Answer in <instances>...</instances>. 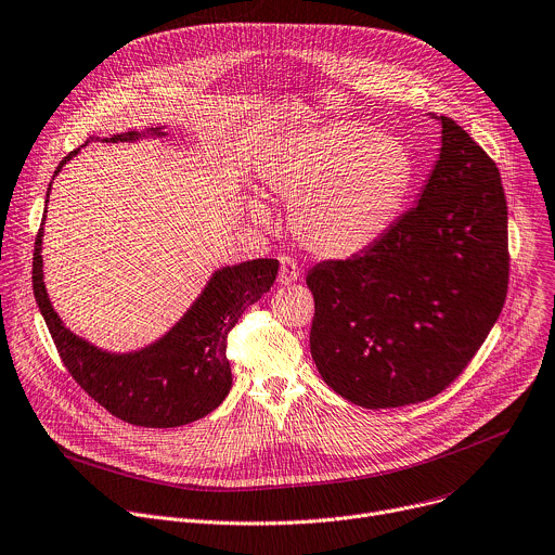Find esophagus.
Segmentation results:
<instances>
[{
    "instance_id": "esophagus-1",
    "label": "esophagus",
    "mask_w": 555,
    "mask_h": 555,
    "mask_svg": "<svg viewBox=\"0 0 555 555\" xmlns=\"http://www.w3.org/2000/svg\"><path fill=\"white\" fill-rule=\"evenodd\" d=\"M300 279V268L292 257H281V270H279V285H289Z\"/></svg>"
}]
</instances>
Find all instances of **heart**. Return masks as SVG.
Returning a JSON list of instances; mask_svg holds the SVG:
<instances>
[{"label": "heart", "mask_w": 555, "mask_h": 555, "mask_svg": "<svg viewBox=\"0 0 555 555\" xmlns=\"http://www.w3.org/2000/svg\"><path fill=\"white\" fill-rule=\"evenodd\" d=\"M414 164L389 132L330 121L279 141L259 166L266 196L289 206L296 241L317 257L345 259L372 247L410 194ZM268 221L270 212L249 204Z\"/></svg>", "instance_id": "1"}]
</instances>
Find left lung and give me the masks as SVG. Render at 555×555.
<instances>
[{"label": "left lung", "instance_id": "8db88e82", "mask_svg": "<svg viewBox=\"0 0 555 555\" xmlns=\"http://www.w3.org/2000/svg\"><path fill=\"white\" fill-rule=\"evenodd\" d=\"M440 157L418 206L361 255L308 272L312 359L367 410L423 402L456 380L509 285L507 198L485 150L440 117Z\"/></svg>", "mask_w": 555, "mask_h": 555}]
</instances>
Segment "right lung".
<instances>
[{"label":"right lung","instance_id":"right-lung-1","mask_svg":"<svg viewBox=\"0 0 555 555\" xmlns=\"http://www.w3.org/2000/svg\"><path fill=\"white\" fill-rule=\"evenodd\" d=\"M147 132L113 134L106 141H137ZM79 150H73L55 175ZM50 192V188H48ZM48 204V198H46ZM39 228L33 251V292L50 336L75 383L115 418L153 429L181 427L221 405L232 385L228 334L241 314L272 287L279 261L257 259L219 270L190 312L155 345L137 354H108L68 332L53 310L41 276Z\"/></svg>","mask_w":555,"mask_h":555}]
</instances>
